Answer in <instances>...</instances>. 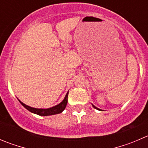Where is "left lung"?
Masks as SVG:
<instances>
[{"label": "left lung", "mask_w": 148, "mask_h": 148, "mask_svg": "<svg viewBox=\"0 0 148 148\" xmlns=\"http://www.w3.org/2000/svg\"><path fill=\"white\" fill-rule=\"evenodd\" d=\"M92 106H93V108H95V109H97V110H100V109L97 108V107H95V106H94V105H92Z\"/></svg>", "instance_id": "8db88e82"}]
</instances>
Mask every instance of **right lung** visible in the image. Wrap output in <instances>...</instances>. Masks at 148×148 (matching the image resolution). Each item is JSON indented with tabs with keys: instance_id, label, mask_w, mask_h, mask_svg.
I'll return each instance as SVG.
<instances>
[{
	"instance_id": "right-lung-1",
	"label": "right lung",
	"mask_w": 148,
	"mask_h": 148,
	"mask_svg": "<svg viewBox=\"0 0 148 148\" xmlns=\"http://www.w3.org/2000/svg\"><path fill=\"white\" fill-rule=\"evenodd\" d=\"M68 94L69 92L66 93V95L65 97H64V100H63L61 103H60L59 104H58L57 106H53L52 108H46V109H43V108H32L30 107V106H27L24 103H23L22 102L18 100V101L20 102L21 105L25 108L27 110H28L30 112L33 113V114H38L39 116H51V115H55V114H60L63 111V110L65 109L66 106L67 105V102H68Z\"/></svg>"
}]
</instances>
